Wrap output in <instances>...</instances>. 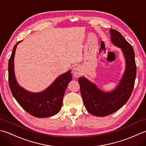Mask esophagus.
<instances>
[{
	"label": "esophagus",
	"mask_w": 146,
	"mask_h": 146,
	"mask_svg": "<svg viewBox=\"0 0 146 146\" xmlns=\"http://www.w3.org/2000/svg\"><path fill=\"white\" fill-rule=\"evenodd\" d=\"M72 72L73 74V76H75V78H78V77L81 76V70H80V68L78 66L74 67Z\"/></svg>",
	"instance_id": "34e87169"
}]
</instances>
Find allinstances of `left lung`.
<instances>
[{
	"label": "left lung",
	"instance_id": "8db88e82",
	"mask_svg": "<svg viewBox=\"0 0 146 146\" xmlns=\"http://www.w3.org/2000/svg\"><path fill=\"white\" fill-rule=\"evenodd\" d=\"M111 41L122 49L125 58V73L117 88L111 92H104L84 77H80V92L86 110L98 117H105L116 111L128 101L134 89L136 78L135 53L132 46L115 29H110Z\"/></svg>",
	"mask_w": 146,
	"mask_h": 146
}]
</instances>
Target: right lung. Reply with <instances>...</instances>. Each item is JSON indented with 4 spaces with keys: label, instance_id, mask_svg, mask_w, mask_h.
<instances>
[{
    "label": "right lung",
    "instance_id": "obj_1",
    "mask_svg": "<svg viewBox=\"0 0 146 146\" xmlns=\"http://www.w3.org/2000/svg\"><path fill=\"white\" fill-rule=\"evenodd\" d=\"M17 42L14 46L9 60V84L11 91L15 100L22 108L33 116L45 118L58 113L63 104V99L67 86L71 80V70L62 74L54 82L40 93H31L18 85L14 70V58Z\"/></svg>",
    "mask_w": 146,
    "mask_h": 146
}]
</instances>
